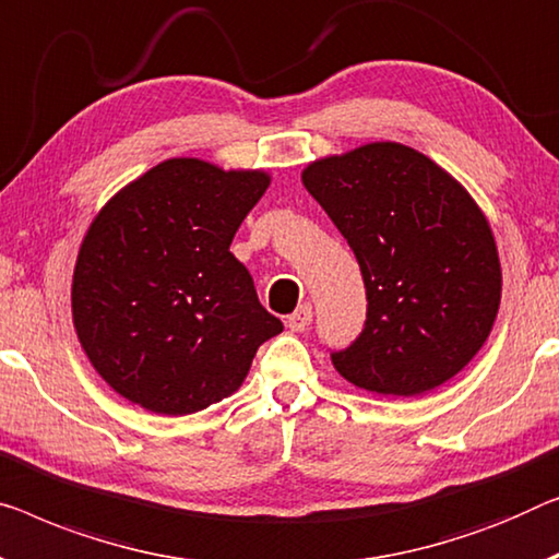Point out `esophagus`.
Returning a JSON list of instances; mask_svg holds the SVG:
<instances>
[{
	"label": "esophagus",
	"mask_w": 559,
	"mask_h": 559,
	"mask_svg": "<svg viewBox=\"0 0 559 559\" xmlns=\"http://www.w3.org/2000/svg\"><path fill=\"white\" fill-rule=\"evenodd\" d=\"M311 321H313L311 304H301L294 313L288 316V329L296 331V333H301V331H306L308 326H311Z\"/></svg>",
	"instance_id": "1"
}]
</instances>
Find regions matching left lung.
Instances as JSON below:
<instances>
[{
    "instance_id": "obj_1",
    "label": "left lung",
    "mask_w": 559,
    "mask_h": 559,
    "mask_svg": "<svg viewBox=\"0 0 559 559\" xmlns=\"http://www.w3.org/2000/svg\"><path fill=\"white\" fill-rule=\"evenodd\" d=\"M304 186L359 261L366 321L331 352L354 386L419 396L485 346L502 296L492 228L472 195L427 155L371 143L308 165Z\"/></svg>"
}]
</instances>
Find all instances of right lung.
Instances as JSON below:
<instances>
[{"label": "right lung", "mask_w": 559, "mask_h": 559, "mask_svg": "<svg viewBox=\"0 0 559 559\" xmlns=\"http://www.w3.org/2000/svg\"><path fill=\"white\" fill-rule=\"evenodd\" d=\"M271 178L173 157L124 186L90 226L72 321L95 371L128 402L182 416L243 384L283 323L230 253Z\"/></svg>", "instance_id": "obj_1"}]
</instances>
